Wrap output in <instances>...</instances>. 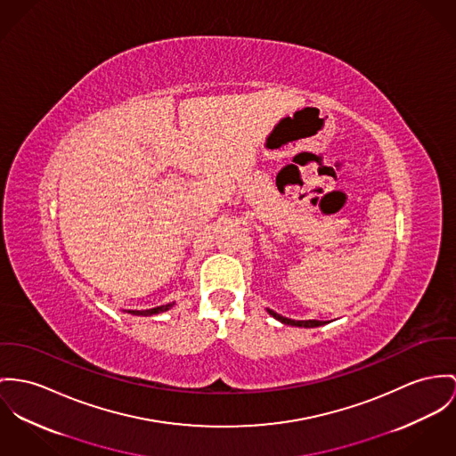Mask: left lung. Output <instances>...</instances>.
Segmentation results:
<instances>
[{"label": "left lung", "instance_id": "obj_1", "mask_svg": "<svg viewBox=\"0 0 456 456\" xmlns=\"http://www.w3.org/2000/svg\"><path fill=\"white\" fill-rule=\"evenodd\" d=\"M269 314L273 315V317H276V319H278V321H281V322H284V324H291V326H304V328H314V326H321V324H322V321H315V319H309V321H293V319L282 317V315L278 314V313H274V311H271V309H269Z\"/></svg>", "mask_w": 456, "mask_h": 456}]
</instances>
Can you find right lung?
Segmentation results:
<instances>
[{
	"mask_svg": "<svg viewBox=\"0 0 456 456\" xmlns=\"http://www.w3.org/2000/svg\"><path fill=\"white\" fill-rule=\"evenodd\" d=\"M172 305H174V304H168V305H161V307H156V309H149V311H128V313H130V314L135 315L159 314V313H165V311H168Z\"/></svg>",
	"mask_w": 456,
	"mask_h": 456,
	"instance_id": "right-lung-1",
	"label": "right lung"
}]
</instances>
